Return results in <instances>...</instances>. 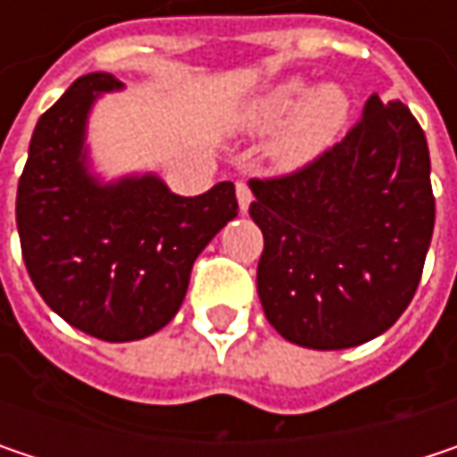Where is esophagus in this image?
<instances>
[{"instance_id":"obj_1","label":"esophagus","mask_w":457,"mask_h":457,"mask_svg":"<svg viewBox=\"0 0 457 457\" xmlns=\"http://www.w3.org/2000/svg\"><path fill=\"white\" fill-rule=\"evenodd\" d=\"M235 193H237L240 212H248V206H251V201H253V195H251V187H248L245 182H237V185H235Z\"/></svg>"}]
</instances>
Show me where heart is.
Returning <instances> with one entry per match:
<instances>
[{"label": "heart", "mask_w": 457, "mask_h": 457, "mask_svg": "<svg viewBox=\"0 0 457 457\" xmlns=\"http://www.w3.org/2000/svg\"><path fill=\"white\" fill-rule=\"evenodd\" d=\"M346 97L336 87L310 89L304 79H288L253 97L240 111V127L248 132H270L287 124L275 142L283 166H302L320 155L346 121Z\"/></svg>", "instance_id": "b5f03b06"}]
</instances>
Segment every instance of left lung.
Wrapping results in <instances>:
<instances>
[{"mask_svg": "<svg viewBox=\"0 0 457 457\" xmlns=\"http://www.w3.org/2000/svg\"><path fill=\"white\" fill-rule=\"evenodd\" d=\"M264 235L256 291L270 325L307 349H346L389 330L420 283L434 232L420 124L373 95L346 137L302 169L251 179Z\"/></svg>", "mask_w": 457, "mask_h": 457, "instance_id": "obj_1", "label": "left lung"}]
</instances>
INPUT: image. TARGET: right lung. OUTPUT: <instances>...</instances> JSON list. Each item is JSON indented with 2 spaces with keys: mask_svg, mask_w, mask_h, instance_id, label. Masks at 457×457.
Masks as SVG:
<instances>
[{
  "mask_svg": "<svg viewBox=\"0 0 457 457\" xmlns=\"http://www.w3.org/2000/svg\"><path fill=\"white\" fill-rule=\"evenodd\" d=\"M111 73H87L39 119L18 182L26 270L46 304L103 341H135L177 315L193 264L237 214L235 185L195 198L158 177L100 185L84 166V124Z\"/></svg>",
  "mask_w": 457,
  "mask_h": 457,
  "instance_id": "right-lung-1",
  "label": "right lung"
}]
</instances>
